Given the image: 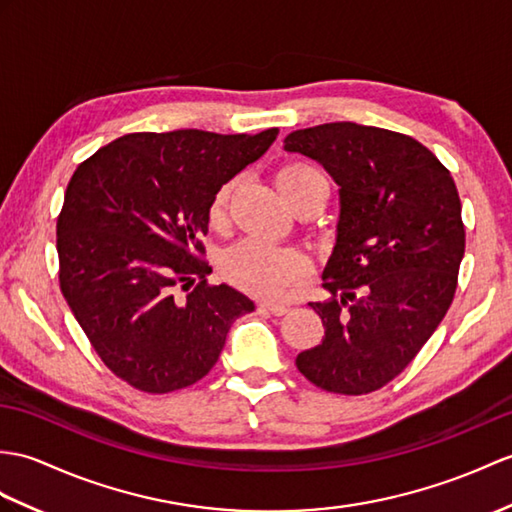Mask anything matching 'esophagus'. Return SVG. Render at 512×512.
Here are the masks:
<instances>
[{"label": "esophagus", "mask_w": 512, "mask_h": 512, "mask_svg": "<svg viewBox=\"0 0 512 512\" xmlns=\"http://www.w3.org/2000/svg\"><path fill=\"white\" fill-rule=\"evenodd\" d=\"M259 310L261 312H268L272 316H283V314L290 312V307L288 305H279V303H261Z\"/></svg>", "instance_id": "obj_1"}]
</instances>
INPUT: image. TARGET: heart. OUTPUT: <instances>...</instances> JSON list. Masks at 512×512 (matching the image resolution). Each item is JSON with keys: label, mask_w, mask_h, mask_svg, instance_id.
Returning a JSON list of instances; mask_svg holds the SVG:
<instances>
[{"label": "heart", "mask_w": 512, "mask_h": 512, "mask_svg": "<svg viewBox=\"0 0 512 512\" xmlns=\"http://www.w3.org/2000/svg\"><path fill=\"white\" fill-rule=\"evenodd\" d=\"M320 176L314 165L288 163L277 172V187L288 200L296 189L307 181ZM233 183L222 185L209 205L211 227H222L227 220V205ZM222 275L233 285L264 299H281L292 285L310 272V259L299 248L270 244L261 237H246V240L231 246L220 259Z\"/></svg>", "instance_id": "obj_1"}]
</instances>
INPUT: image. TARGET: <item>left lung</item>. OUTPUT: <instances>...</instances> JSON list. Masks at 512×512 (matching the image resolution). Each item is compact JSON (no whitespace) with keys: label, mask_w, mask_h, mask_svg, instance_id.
I'll return each instance as SVG.
<instances>
[{"label":"left lung","mask_w":512,"mask_h":512,"mask_svg":"<svg viewBox=\"0 0 512 512\" xmlns=\"http://www.w3.org/2000/svg\"><path fill=\"white\" fill-rule=\"evenodd\" d=\"M283 148L338 183L327 301L310 303L325 338L296 355L312 384L364 395L406 368L454 301L465 227L454 178L417 139L353 122L294 130Z\"/></svg>","instance_id":"left-lung-1"}]
</instances>
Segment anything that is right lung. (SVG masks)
Here are the masks:
<instances>
[{
  "instance_id": "right-lung-1",
  "label": "right lung",
  "mask_w": 512,
  "mask_h": 512,
  "mask_svg": "<svg viewBox=\"0 0 512 512\" xmlns=\"http://www.w3.org/2000/svg\"><path fill=\"white\" fill-rule=\"evenodd\" d=\"M277 135L133 133L71 176L56 224L61 290L95 353L137 390L196 384L218 362L233 320L255 310L231 285H207L200 240L218 189ZM176 287L188 292L183 300Z\"/></svg>"
}]
</instances>
